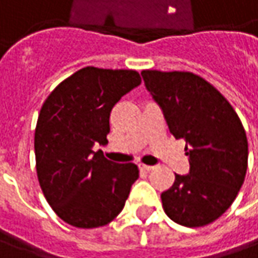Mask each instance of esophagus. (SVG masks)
Returning a JSON list of instances; mask_svg holds the SVG:
<instances>
[{
	"instance_id": "34e87169",
	"label": "esophagus",
	"mask_w": 258,
	"mask_h": 258,
	"mask_svg": "<svg viewBox=\"0 0 258 258\" xmlns=\"http://www.w3.org/2000/svg\"><path fill=\"white\" fill-rule=\"evenodd\" d=\"M139 169H141V170H145V172H150V170H153V166L139 165Z\"/></svg>"
}]
</instances>
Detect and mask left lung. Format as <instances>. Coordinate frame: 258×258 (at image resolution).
Segmentation results:
<instances>
[{"instance_id": "1", "label": "left lung", "mask_w": 258, "mask_h": 258, "mask_svg": "<svg viewBox=\"0 0 258 258\" xmlns=\"http://www.w3.org/2000/svg\"><path fill=\"white\" fill-rule=\"evenodd\" d=\"M142 77L170 133L187 143L190 173H174L172 187L160 195L163 210L184 227L207 226L231 206L246 177L243 123L222 93L193 72L145 69Z\"/></svg>"}]
</instances>
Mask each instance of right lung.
Returning a JSON list of instances; mask_svg holds the SVG:
<instances>
[{
    "mask_svg": "<svg viewBox=\"0 0 258 258\" xmlns=\"http://www.w3.org/2000/svg\"><path fill=\"white\" fill-rule=\"evenodd\" d=\"M141 82L132 69L86 67L63 79L41 108L34 138L38 181L53 212L74 227L109 224L139 177L135 163H113L92 146L106 142L112 109Z\"/></svg>",
    "mask_w": 258,
    "mask_h": 258,
    "instance_id": "add662e5",
    "label": "right lung"
}]
</instances>
